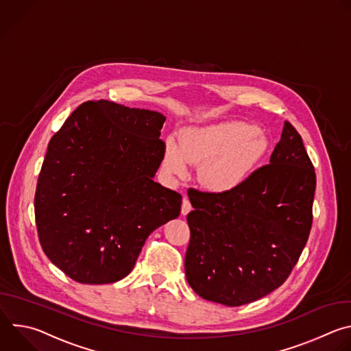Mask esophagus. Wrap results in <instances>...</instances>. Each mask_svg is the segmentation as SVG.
I'll return each instance as SVG.
<instances>
[{
    "mask_svg": "<svg viewBox=\"0 0 351 351\" xmlns=\"http://www.w3.org/2000/svg\"><path fill=\"white\" fill-rule=\"evenodd\" d=\"M191 211V204H190V202H189V198H183V202H182V214L183 215H187Z\"/></svg>",
    "mask_w": 351,
    "mask_h": 351,
    "instance_id": "34e87169",
    "label": "esophagus"
}]
</instances>
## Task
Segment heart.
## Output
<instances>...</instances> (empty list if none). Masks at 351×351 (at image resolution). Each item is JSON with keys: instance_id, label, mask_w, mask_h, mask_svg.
Listing matches in <instances>:
<instances>
[{"instance_id": "1", "label": "heart", "mask_w": 351, "mask_h": 351, "mask_svg": "<svg viewBox=\"0 0 351 351\" xmlns=\"http://www.w3.org/2000/svg\"><path fill=\"white\" fill-rule=\"evenodd\" d=\"M267 137L244 122H221L187 128L168 137L164 147V168L183 178L190 164L199 165L198 178L210 191L225 194L241 187L268 152Z\"/></svg>"}]
</instances>
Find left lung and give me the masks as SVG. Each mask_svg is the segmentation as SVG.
I'll return each mask as SVG.
<instances>
[{
  "label": "left lung",
  "mask_w": 351,
  "mask_h": 351,
  "mask_svg": "<svg viewBox=\"0 0 351 351\" xmlns=\"http://www.w3.org/2000/svg\"><path fill=\"white\" fill-rule=\"evenodd\" d=\"M315 184L302 136L286 121L269 164L241 187L225 194L189 189L194 210L184 271L191 289L229 307L278 289L308 240Z\"/></svg>",
  "instance_id": "left-lung-1"
}]
</instances>
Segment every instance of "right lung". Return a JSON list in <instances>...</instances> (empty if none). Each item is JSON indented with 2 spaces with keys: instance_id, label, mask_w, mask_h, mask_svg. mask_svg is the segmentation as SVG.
<instances>
[{
  "instance_id": "1",
  "label": "right lung",
  "mask_w": 351,
  "mask_h": 351,
  "mask_svg": "<svg viewBox=\"0 0 351 351\" xmlns=\"http://www.w3.org/2000/svg\"><path fill=\"white\" fill-rule=\"evenodd\" d=\"M165 117L107 99L79 106L48 143L34 215L43 252L79 283L133 269L145 239L180 214L182 195L154 182Z\"/></svg>"
}]
</instances>
